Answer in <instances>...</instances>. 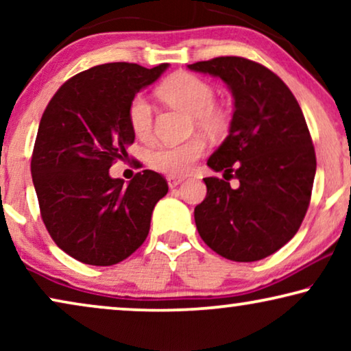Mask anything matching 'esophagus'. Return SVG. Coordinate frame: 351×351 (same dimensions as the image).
Here are the masks:
<instances>
[{"instance_id": "esophagus-1", "label": "esophagus", "mask_w": 351, "mask_h": 351, "mask_svg": "<svg viewBox=\"0 0 351 351\" xmlns=\"http://www.w3.org/2000/svg\"><path fill=\"white\" fill-rule=\"evenodd\" d=\"M166 180H167V185H169V189H176L177 185H180L182 182H184L182 177H176V176H167Z\"/></svg>"}]
</instances>
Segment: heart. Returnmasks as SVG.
Masks as SVG:
<instances>
[{
  "label": "heart",
  "instance_id": "b5f03b06",
  "mask_svg": "<svg viewBox=\"0 0 351 351\" xmlns=\"http://www.w3.org/2000/svg\"><path fill=\"white\" fill-rule=\"evenodd\" d=\"M158 95L171 107L184 110L193 118V126L208 134H222L230 123L228 110L215 104L214 86L189 71H177L158 88ZM128 121L137 137L150 136L153 110L147 97L136 95L128 107ZM206 143L193 137L184 143H156L148 148L147 161L153 169L167 176H185L193 169L196 161L204 155Z\"/></svg>",
  "mask_w": 351,
  "mask_h": 351
}]
</instances>
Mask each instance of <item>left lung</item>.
Masks as SVG:
<instances>
[{
  "instance_id": "obj_1",
  "label": "left lung",
  "mask_w": 351,
  "mask_h": 351,
  "mask_svg": "<svg viewBox=\"0 0 351 351\" xmlns=\"http://www.w3.org/2000/svg\"><path fill=\"white\" fill-rule=\"evenodd\" d=\"M189 69L219 76L234 100L228 136L208 160L225 180L203 179L196 228L219 256L261 261L291 241L308 209L316 156L304 113L280 76L257 62L215 57ZM230 178L239 179L237 189Z\"/></svg>"
}]
</instances>
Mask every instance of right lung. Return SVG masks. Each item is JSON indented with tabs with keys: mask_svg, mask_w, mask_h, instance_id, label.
<instances>
[{
	"mask_svg": "<svg viewBox=\"0 0 351 351\" xmlns=\"http://www.w3.org/2000/svg\"><path fill=\"white\" fill-rule=\"evenodd\" d=\"M167 66H93L65 81L43 113L32 156L33 185L51 238L76 261L114 265L147 239L155 204L167 193L166 179L145 169L124 185L108 169L128 158L136 138L129 102Z\"/></svg>",
	"mask_w": 351,
	"mask_h": 351,
	"instance_id": "1",
	"label": "right lung"
}]
</instances>
